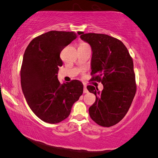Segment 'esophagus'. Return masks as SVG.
Returning <instances> with one entry per match:
<instances>
[{"label": "esophagus", "mask_w": 158, "mask_h": 158, "mask_svg": "<svg viewBox=\"0 0 158 158\" xmlns=\"http://www.w3.org/2000/svg\"><path fill=\"white\" fill-rule=\"evenodd\" d=\"M83 92L85 93V94H86V93H87L88 92V90H87V85H85V84H84V88H83Z\"/></svg>", "instance_id": "esophagus-1"}]
</instances>
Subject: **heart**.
<instances>
[{
    "label": "heart",
    "instance_id": "heart-1",
    "mask_svg": "<svg viewBox=\"0 0 158 158\" xmlns=\"http://www.w3.org/2000/svg\"><path fill=\"white\" fill-rule=\"evenodd\" d=\"M89 46L88 45V44L85 42V41H81V43H80V46Z\"/></svg>",
    "mask_w": 158,
    "mask_h": 158
}]
</instances>
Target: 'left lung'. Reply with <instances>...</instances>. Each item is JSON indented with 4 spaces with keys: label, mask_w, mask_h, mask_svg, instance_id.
<instances>
[{
    "label": "left lung",
    "mask_w": 158,
    "mask_h": 158,
    "mask_svg": "<svg viewBox=\"0 0 158 158\" xmlns=\"http://www.w3.org/2000/svg\"><path fill=\"white\" fill-rule=\"evenodd\" d=\"M82 34L81 38L92 50L91 81L103 85L101 92L92 85L87 87L96 95L89 116L99 126H114L128 112L137 91L132 58L117 38L99 33Z\"/></svg>",
    "instance_id": "1"
}]
</instances>
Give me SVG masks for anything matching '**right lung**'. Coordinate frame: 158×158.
Segmentation results:
<instances>
[{"instance_id": "1", "label": "right lung", "mask_w": 158, "mask_h": 158, "mask_svg": "<svg viewBox=\"0 0 158 158\" xmlns=\"http://www.w3.org/2000/svg\"><path fill=\"white\" fill-rule=\"evenodd\" d=\"M82 32L52 30L33 39L25 51L20 71L22 91L30 109L44 122L64 120L83 92L81 81L60 84L57 79L63 64L61 51Z\"/></svg>"}]
</instances>
